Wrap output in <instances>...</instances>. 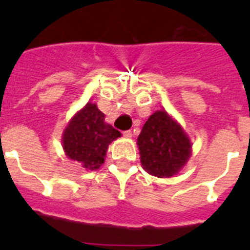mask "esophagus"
Masks as SVG:
<instances>
[{"instance_id":"obj_1","label":"esophagus","mask_w":250,"mask_h":250,"mask_svg":"<svg viewBox=\"0 0 250 250\" xmlns=\"http://www.w3.org/2000/svg\"><path fill=\"white\" fill-rule=\"evenodd\" d=\"M123 135L125 136V138H131V136H132V132L130 131V130H127V131H124V132H123Z\"/></svg>"}]
</instances>
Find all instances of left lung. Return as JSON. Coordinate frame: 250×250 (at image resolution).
<instances>
[{
  "label": "left lung",
  "mask_w": 250,
  "mask_h": 250,
  "mask_svg": "<svg viewBox=\"0 0 250 250\" xmlns=\"http://www.w3.org/2000/svg\"><path fill=\"white\" fill-rule=\"evenodd\" d=\"M138 146L143 167L158 178L176 175L191 155L190 139L165 110H158L147 119Z\"/></svg>",
  "instance_id": "obj_1"
}]
</instances>
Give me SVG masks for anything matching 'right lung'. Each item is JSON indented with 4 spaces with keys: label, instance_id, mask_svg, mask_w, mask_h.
<instances>
[{
    "label": "right lung",
    "instance_id": "right-lung-1",
    "mask_svg": "<svg viewBox=\"0 0 250 250\" xmlns=\"http://www.w3.org/2000/svg\"><path fill=\"white\" fill-rule=\"evenodd\" d=\"M120 136V131L105 123L96 104L87 103L63 130L62 146L67 158L85 169L96 170L104 164L109 145Z\"/></svg>",
    "mask_w": 250,
    "mask_h": 250
}]
</instances>
